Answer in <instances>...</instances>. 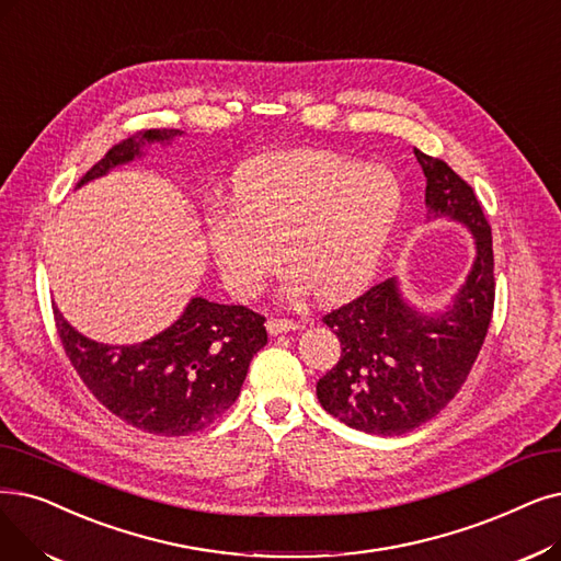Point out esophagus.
I'll use <instances>...</instances> for the list:
<instances>
[{"mask_svg": "<svg viewBox=\"0 0 561 561\" xmlns=\"http://www.w3.org/2000/svg\"><path fill=\"white\" fill-rule=\"evenodd\" d=\"M267 332L271 334H279V332H290V330H300L302 325L296 321H288V319H267L265 323Z\"/></svg>", "mask_w": 561, "mask_h": 561, "instance_id": "esophagus-1", "label": "esophagus"}]
</instances>
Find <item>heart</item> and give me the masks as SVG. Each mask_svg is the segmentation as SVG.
<instances>
[{
  "instance_id": "heart-1",
  "label": "heart",
  "mask_w": 561,
  "mask_h": 561,
  "mask_svg": "<svg viewBox=\"0 0 561 561\" xmlns=\"http://www.w3.org/2000/svg\"><path fill=\"white\" fill-rule=\"evenodd\" d=\"M399 210L401 187L385 167L332 151H284L242 169L233 210L213 217L208 240L238 296L256 294L284 245L290 290L336 300L371 279Z\"/></svg>"
}]
</instances>
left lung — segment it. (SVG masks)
I'll return each mask as SVG.
<instances>
[{
    "mask_svg": "<svg viewBox=\"0 0 561 561\" xmlns=\"http://www.w3.org/2000/svg\"><path fill=\"white\" fill-rule=\"evenodd\" d=\"M433 217H451L477 240L472 271L454 305L435 316L410 307L397 279L323 316L341 357L316 382V397L339 422L376 435H401L431 422L468 380L495 307L493 236L474 190L454 169L415 149Z\"/></svg>",
    "mask_w": 561,
    "mask_h": 561,
    "instance_id": "obj_1",
    "label": "left lung"
}]
</instances>
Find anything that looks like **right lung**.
<instances>
[{
  "instance_id": "1",
  "label": "right lung",
  "mask_w": 561,
  "mask_h": 561,
  "mask_svg": "<svg viewBox=\"0 0 561 561\" xmlns=\"http://www.w3.org/2000/svg\"><path fill=\"white\" fill-rule=\"evenodd\" d=\"M179 133L151 128L121 139L78 187L130 162L144 141H169ZM263 323L265 316L245 305L192 298L181 319L153 339L107 346L72 330L55 309L61 346L89 392L121 422L167 437L208 426L238 399L252 357L267 344Z\"/></svg>"
}]
</instances>
